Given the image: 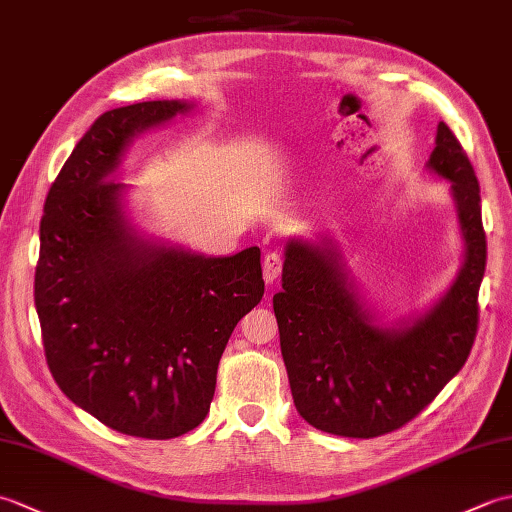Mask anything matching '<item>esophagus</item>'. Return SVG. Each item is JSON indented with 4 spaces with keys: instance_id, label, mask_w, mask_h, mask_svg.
Listing matches in <instances>:
<instances>
[{
    "instance_id": "esophagus-1",
    "label": "esophagus",
    "mask_w": 512,
    "mask_h": 512,
    "mask_svg": "<svg viewBox=\"0 0 512 512\" xmlns=\"http://www.w3.org/2000/svg\"><path fill=\"white\" fill-rule=\"evenodd\" d=\"M281 266H284V262H281V257L277 253H268L264 257V281L266 284H273V281L281 275Z\"/></svg>"
}]
</instances>
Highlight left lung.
Listing matches in <instances>:
<instances>
[{
  "label": "left lung",
  "mask_w": 512,
  "mask_h": 512,
  "mask_svg": "<svg viewBox=\"0 0 512 512\" xmlns=\"http://www.w3.org/2000/svg\"><path fill=\"white\" fill-rule=\"evenodd\" d=\"M427 167L451 184L464 264L422 317L383 328L330 239L286 244L284 290L273 297V308L295 407L314 429L343 438L396 431L440 394L471 354L486 268L480 184L444 123Z\"/></svg>",
  "instance_id": "8db88e82"
}]
</instances>
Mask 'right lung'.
Masks as SVG:
<instances>
[{
	"label": "right lung",
	"mask_w": 512,
	"mask_h": 512,
	"mask_svg": "<svg viewBox=\"0 0 512 512\" xmlns=\"http://www.w3.org/2000/svg\"><path fill=\"white\" fill-rule=\"evenodd\" d=\"M187 101H147L94 121L52 182L39 228L35 306L46 361L76 407L125 436L198 427L237 321L264 297L257 246L206 257L138 235L112 180L129 143Z\"/></svg>",
	"instance_id": "right-lung-1"
}]
</instances>
